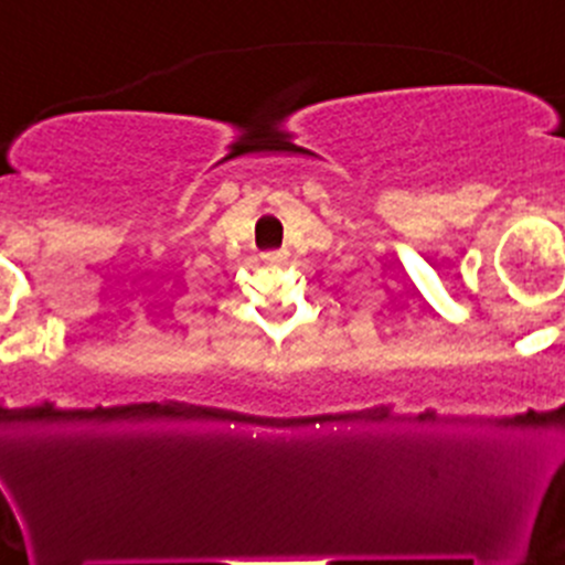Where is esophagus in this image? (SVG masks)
I'll return each instance as SVG.
<instances>
[{"label": "esophagus", "mask_w": 565, "mask_h": 565, "mask_svg": "<svg viewBox=\"0 0 565 565\" xmlns=\"http://www.w3.org/2000/svg\"><path fill=\"white\" fill-rule=\"evenodd\" d=\"M262 258L267 264H282L285 258H288V250H264Z\"/></svg>", "instance_id": "34e87169"}]
</instances>
